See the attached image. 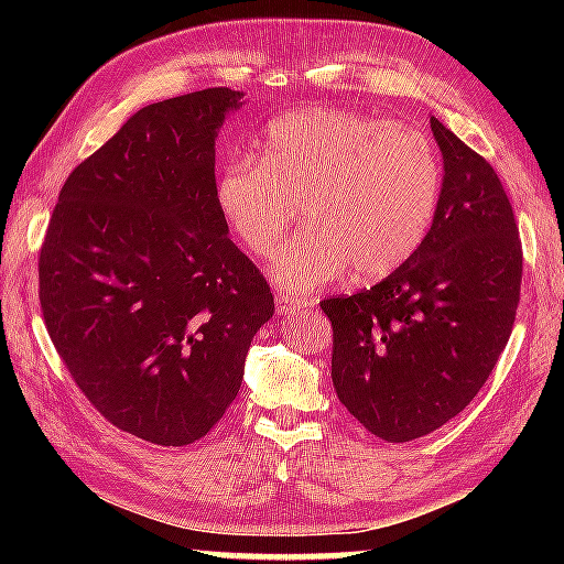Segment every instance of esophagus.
I'll return each instance as SVG.
<instances>
[{"label":"esophagus","instance_id":"esophagus-1","mask_svg":"<svg viewBox=\"0 0 564 564\" xmlns=\"http://www.w3.org/2000/svg\"><path fill=\"white\" fill-rule=\"evenodd\" d=\"M305 305L311 303H303V301H295L291 295H275V311H279V316H291V313L305 308Z\"/></svg>","mask_w":564,"mask_h":564}]
</instances>
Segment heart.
I'll list each match as a JSON object with an SVG mask.
<instances>
[{"mask_svg": "<svg viewBox=\"0 0 564 564\" xmlns=\"http://www.w3.org/2000/svg\"><path fill=\"white\" fill-rule=\"evenodd\" d=\"M443 166L425 131L348 109L273 121L263 156L236 154L216 184L218 208L248 253L269 256L299 218L311 228L275 253L289 293H313L356 271L395 273L435 224Z\"/></svg>", "mask_w": 564, "mask_h": 564, "instance_id": "1", "label": "heart"}]
</instances>
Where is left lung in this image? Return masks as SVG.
Masks as SVG:
<instances>
[{"mask_svg":"<svg viewBox=\"0 0 564 564\" xmlns=\"http://www.w3.org/2000/svg\"><path fill=\"white\" fill-rule=\"evenodd\" d=\"M443 194L425 243L373 289L321 301L338 400L388 443L437 431L480 393L520 303L522 243L495 169L431 117Z\"/></svg>","mask_w":564,"mask_h":564,"instance_id":"1","label":"left lung"}]
</instances>
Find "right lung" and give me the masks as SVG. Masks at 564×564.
I'll return each instance as SVG.
<instances>
[{"label": "right lung", "instance_id": "1", "mask_svg": "<svg viewBox=\"0 0 564 564\" xmlns=\"http://www.w3.org/2000/svg\"><path fill=\"white\" fill-rule=\"evenodd\" d=\"M241 97L216 87L139 109L64 181L40 251L42 316L74 383L154 445L212 431L273 316L216 198V137Z\"/></svg>", "mask_w": 564, "mask_h": 564}]
</instances>
